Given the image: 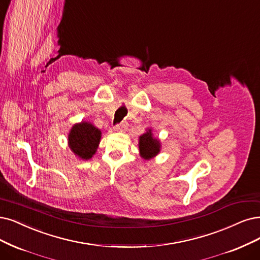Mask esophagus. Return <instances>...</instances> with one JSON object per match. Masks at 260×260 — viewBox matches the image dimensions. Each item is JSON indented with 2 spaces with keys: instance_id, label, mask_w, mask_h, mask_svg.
<instances>
[{
  "instance_id": "1",
  "label": "esophagus",
  "mask_w": 260,
  "mask_h": 260,
  "mask_svg": "<svg viewBox=\"0 0 260 260\" xmlns=\"http://www.w3.org/2000/svg\"><path fill=\"white\" fill-rule=\"evenodd\" d=\"M126 127H127V123L126 122H122V123L118 124L114 128H115V131H117V132H124L125 129H126Z\"/></svg>"
}]
</instances>
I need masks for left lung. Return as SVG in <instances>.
Masks as SVG:
<instances>
[{
	"label": "left lung",
	"instance_id": "obj_1",
	"mask_svg": "<svg viewBox=\"0 0 260 260\" xmlns=\"http://www.w3.org/2000/svg\"><path fill=\"white\" fill-rule=\"evenodd\" d=\"M160 151V142L157 138L153 137L152 129L149 128L139 137L140 156L145 159H151L156 156Z\"/></svg>",
	"mask_w": 260,
	"mask_h": 260
}]
</instances>
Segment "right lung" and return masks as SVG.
<instances>
[{
    "mask_svg": "<svg viewBox=\"0 0 260 260\" xmlns=\"http://www.w3.org/2000/svg\"><path fill=\"white\" fill-rule=\"evenodd\" d=\"M102 132L89 122L75 124L69 134V147L76 156L90 159L99 148Z\"/></svg>",
    "mask_w": 260,
    "mask_h": 260,
    "instance_id": "add662e5",
    "label": "right lung"
}]
</instances>
